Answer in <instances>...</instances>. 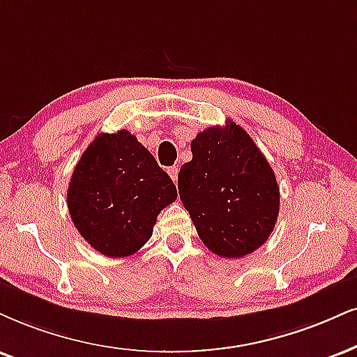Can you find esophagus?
<instances>
[{
  "instance_id": "34e87169",
  "label": "esophagus",
  "mask_w": 357,
  "mask_h": 357,
  "mask_svg": "<svg viewBox=\"0 0 357 357\" xmlns=\"http://www.w3.org/2000/svg\"><path fill=\"white\" fill-rule=\"evenodd\" d=\"M169 175L172 177V180H174V182L177 183V180H178V165L170 167V169H169Z\"/></svg>"
}]
</instances>
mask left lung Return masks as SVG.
Returning <instances> with one entry per match:
<instances>
[{"label":"left lung","mask_w":357,"mask_h":357,"mask_svg":"<svg viewBox=\"0 0 357 357\" xmlns=\"http://www.w3.org/2000/svg\"><path fill=\"white\" fill-rule=\"evenodd\" d=\"M180 167V200L210 252L223 258L253 253L270 238L280 212L275 172L246 132L228 121L192 140Z\"/></svg>","instance_id":"obj_1"}]
</instances>
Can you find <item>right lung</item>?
Masks as SVG:
<instances>
[{
	"label": "right lung",
	"mask_w": 357,
	"mask_h": 357,
	"mask_svg": "<svg viewBox=\"0 0 357 357\" xmlns=\"http://www.w3.org/2000/svg\"><path fill=\"white\" fill-rule=\"evenodd\" d=\"M177 199L164 169L129 130L99 134L73 172L68 208L96 252L124 258L152 236L157 215Z\"/></svg>",
	"instance_id": "add662e5"
}]
</instances>
